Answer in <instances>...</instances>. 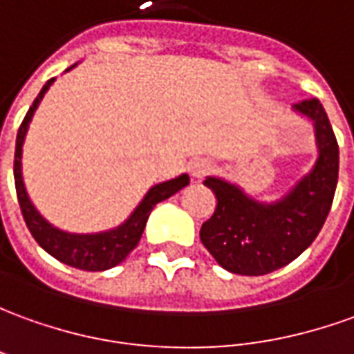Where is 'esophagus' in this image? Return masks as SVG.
Wrapping results in <instances>:
<instances>
[{
    "label": "esophagus",
    "instance_id": "1",
    "mask_svg": "<svg viewBox=\"0 0 354 354\" xmlns=\"http://www.w3.org/2000/svg\"><path fill=\"white\" fill-rule=\"evenodd\" d=\"M212 169H214V165H212V162H208V160H194V162L191 163V175L194 179L206 177Z\"/></svg>",
    "mask_w": 354,
    "mask_h": 354
}]
</instances>
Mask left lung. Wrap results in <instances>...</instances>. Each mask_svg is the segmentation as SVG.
Listing matches in <instances>:
<instances>
[{
    "instance_id": "obj_1",
    "label": "left lung",
    "mask_w": 354,
    "mask_h": 354,
    "mask_svg": "<svg viewBox=\"0 0 354 354\" xmlns=\"http://www.w3.org/2000/svg\"><path fill=\"white\" fill-rule=\"evenodd\" d=\"M293 109L310 119L318 160L283 198L258 202L233 183L206 177L216 209L202 223L201 241L221 268L239 275H264L293 262L318 237L328 218L339 175V146L320 100Z\"/></svg>"
}]
</instances>
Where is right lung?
<instances>
[{"mask_svg": "<svg viewBox=\"0 0 354 354\" xmlns=\"http://www.w3.org/2000/svg\"><path fill=\"white\" fill-rule=\"evenodd\" d=\"M75 65H71L67 71L73 69ZM53 80L55 79H50L44 84V88L36 96L34 104L30 106L28 113H26L23 123L19 127V133H17V146H15V189H17V198H19V206H21L23 218L26 221V227L32 233L36 243L48 254L57 258L63 264L79 268V270L104 272V270H109L113 266L121 264L129 256V252L138 245L153 206L158 202L169 198L177 191H181L183 187L189 185L191 179H189L187 173H183L175 179L153 185L152 189L146 192L142 202L136 206L135 212L129 216L125 223H121L115 229L102 231V233H67V231L53 227L50 221H46L42 218V214L34 208V204L28 198V192L24 189L23 162H21L23 160V142L26 131H28V123H30L36 107L42 102L44 94L48 92Z\"/></svg>", "mask_w": 354, "mask_h": 354, "instance_id": "1", "label": "right lung"}]
</instances>
